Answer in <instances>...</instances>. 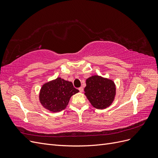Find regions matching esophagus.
<instances>
[{
    "instance_id": "obj_1",
    "label": "esophagus",
    "mask_w": 158,
    "mask_h": 158,
    "mask_svg": "<svg viewBox=\"0 0 158 158\" xmlns=\"http://www.w3.org/2000/svg\"><path fill=\"white\" fill-rule=\"evenodd\" d=\"M78 89H79V91L80 92H83V91H84V88H82V87H80L79 88H78Z\"/></svg>"
}]
</instances>
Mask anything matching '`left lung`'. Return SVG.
<instances>
[{"mask_svg": "<svg viewBox=\"0 0 158 158\" xmlns=\"http://www.w3.org/2000/svg\"><path fill=\"white\" fill-rule=\"evenodd\" d=\"M85 83L84 94L93 107L103 109L113 103L116 92L113 80L95 75L88 78Z\"/></svg>", "mask_w": 158, "mask_h": 158, "instance_id": "1", "label": "left lung"}]
</instances>
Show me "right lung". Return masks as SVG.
Segmentation results:
<instances>
[{
	"label": "right lung",
	"mask_w": 158,
	"mask_h": 158,
	"mask_svg": "<svg viewBox=\"0 0 158 158\" xmlns=\"http://www.w3.org/2000/svg\"><path fill=\"white\" fill-rule=\"evenodd\" d=\"M78 92L71 82L57 78L43 85L40 93V101L42 106L50 111L59 112L66 108L72 95Z\"/></svg>",
	"instance_id": "1"
}]
</instances>
